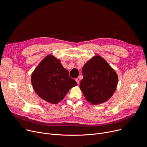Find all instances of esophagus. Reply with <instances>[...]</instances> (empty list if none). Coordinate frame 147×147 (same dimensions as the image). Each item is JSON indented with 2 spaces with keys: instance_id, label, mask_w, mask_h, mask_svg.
Listing matches in <instances>:
<instances>
[{
  "instance_id": "esophagus-1",
  "label": "esophagus",
  "mask_w": 147,
  "mask_h": 147,
  "mask_svg": "<svg viewBox=\"0 0 147 147\" xmlns=\"http://www.w3.org/2000/svg\"><path fill=\"white\" fill-rule=\"evenodd\" d=\"M76 82H77V84H79V83H80V81H79V80L78 79V78H76Z\"/></svg>"
}]
</instances>
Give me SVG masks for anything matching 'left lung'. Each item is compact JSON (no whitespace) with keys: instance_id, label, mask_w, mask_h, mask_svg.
Returning <instances> with one entry per match:
<instances>
[{"instance_id":"1","label":"left lung","mask_w":147,"mask_h":147,"mask_svg":"<svg viewBox=\"0 0 147 147\" xmlns=\"http://www.w3.org/2000/svg\"><path fill=\"white\" fill-rule=\"evenodd\" d=\"M80 84L86 99L93 105L109 100L115 91L118 78L116 72L100 56L88 60L82 69Z\"/></svg>"}]
</instances>
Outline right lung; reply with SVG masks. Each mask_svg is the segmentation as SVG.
<instances>
[{"instance_id":"add662e5","label":"right lung","mask_w":147,"mask_h":147,"mask_svg":"<svg viewBox=\"0 0 147 147\" xmlns=\"http://www.w3.org/2000/svg\"><path fill=\"white\" fill-rule=\"evenodd\" d=\"M32 84L36 94L47 102L57 104L70 88L77 85L69 77L60 60L53 55L45 57L31 76Z\"/></svg>"}]
</instances>
